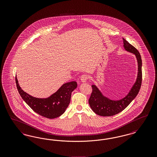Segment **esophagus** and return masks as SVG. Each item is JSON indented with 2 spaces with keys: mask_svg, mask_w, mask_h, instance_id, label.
Segmentation results:
<instances>
[{
  "mask_svg": "<svg viewBox=\"0 0 157 157\" xmlns=\"http://www.w3.org/2000/svg\"><path fill=\"white\" fill-rule=\"evenodd\" d=\"M88 76L86 75H85V74H83V75H82V76H81V81L82 82H86V81L88 80Z\"/></svg>",
  "mask_w": 157,
  "mask_h": 157,
  "instance_id": "1",
  "label": "esophagus"
}]
</instances>
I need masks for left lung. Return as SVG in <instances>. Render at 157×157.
<instances>
[{
	"label": "left lung",
	"mask_w": 157,
	"mask_h": 157,
	"mask_svg": "<svg viewBox=\"0 0 157 157\" xmlns=\"http://www.w3.org/2000/svg\"><path fill=\"white\" fill-rule=\"evenodd\" d=\"M124 49L129 52L134 54L138 62V74L136 81L125 97L114 101L105 97L97 87L92 85V92L89 99L92 110L98 115L110 117L116 115L125 109L138 95L142 82V60L138 51L123 38Z\"/></svg>",
	"instance_id": "1"
}]
</instances>
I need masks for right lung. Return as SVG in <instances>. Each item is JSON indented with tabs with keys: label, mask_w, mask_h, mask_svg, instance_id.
<instances>
[{
	"label": "right lung",
	"mask_w": 157,
	"mask_h": 157,
	"mask_svg": "<svg viewBox=\"0 0 157 157\" xmlns=\"http://www.w3.org/2000/svg\"><path fill=\"white\" fill-rule=\"evenodd\" d=\"M17 89L24 101L39 115L49 119L56 118L62 115L71 102L72 92L77 87L75 81L63 84L59 89L46 98H38L31 96L23 91L15 78Z\"/></svg>",
	"instance_id": "add662e5"
}]
</instances>
